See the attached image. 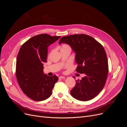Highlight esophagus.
Returning <instances> with one entry per match:
<instances>
[{"label": "esophagus", "instance_id": "34e87169", "mask_svg": "<svg viewBox=\"0 0 127 127\" xmlns=\"http://www.w3.org/2000/svg\"><path fill=\"white\" fill-rule=\"evenodd\" d=\"M59 78L60 79H64L65 78V77H64V76H60Z\"/></svg>", "mask_w": 127, "mask_h": 127}]
</instances>
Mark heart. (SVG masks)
<instances>
[{
    "label": "heart",
    "mask_w": 127,
    "mask_h": 127,
    "mask_svg": "<svg viewBox=\"0 0 127 127\" xmlns=\"http://www.w3.org/2000/svg\"><path fill=\"white\" fill-rule=\"evenodd\" d=\"M63 48H70L69 46L67 45V44H64L62 46H61V49H63Z\"/></svg>",
    "instance_id": "b5f03b06"
}]
</instances>
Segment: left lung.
Returning a JSON list of instances; mask_svg holds the SVG:
<instances>
[{"instance_id": "left-lung-1", "label": "left lung", "mask_w": 127, "mask_h": 127, "mask_svg": "<svg viewBox=\"0 0 127 127\" xmlns=\"http://www.w3.org/2000/svg\"><path fill=\"white\" fill-rule=\"evenodd\" d=\"M61 43L70 45L75 53V63L78 65L76 71L85 75L81 80H76L71 95L81 101L93 98L102 90L108 74L104 49L93 37L85 34L63 36L59 40V44Z\"/></svg>"}]
</instances>
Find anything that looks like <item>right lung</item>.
<instances>
[{
	"instance_id": "right-lung-1",
	"label": "right lung",
	"mask_w": 127,
	"mask_h": 127,
	"mask_svg": "<svg viewBox=\"0 0 127 127\" xmlns=\"http://www.w3.org/2000/svg\"><path fill=\"white\" fill-rule=\"evenodd\" d=\"M60 36L39 34L22 45L16 60V76L24 93L35 101L45 100L50 96L58 78L48 76L43 72V63H47L48 48Z\"/></svg>"
}]
</instances>
